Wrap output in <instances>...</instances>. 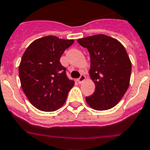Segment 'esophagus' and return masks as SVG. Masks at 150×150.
Instances as JSON below:
<instances>
[{"label":"esophagus","instance_id":"obj_1","mask_svg":"<svg viewBox=\"0 0 150 150\" xmlns=\"http://www.w3.org/2000/svg\"><path fill=\"white\" fill-rule=\"evenodd\" d=\"M85 80H86V76H84V75H81V76H80V78H78L77 79V82L79 83H82Z\"/></svg>","mask_w":150,"mask_h":150}]
</instances>
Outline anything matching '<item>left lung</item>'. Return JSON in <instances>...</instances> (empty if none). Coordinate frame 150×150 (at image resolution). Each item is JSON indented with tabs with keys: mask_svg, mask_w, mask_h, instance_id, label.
Wrapping results in <instances>:
<instances>
[{
	"mask_svg": "<svg viewBox=\"0 0 150 150\" xmlns=\"http://www.w3.org/2000/svg\"><path fill=\"white\" fill-rule=\"evenodd\" d=\"M90 55L91 80L95 91L86 96L87 104L96 110L112 108L124 96L129 85L132 64L120 42L105 34L77 40Z\"/></svg>",
	"mask_w": 150,
	"mask_h": 150,
	"instance_id": "8db88e82",
	"label": "left lung"
}]
</instances>
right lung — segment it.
Returning a JSON list of instances; mask_svg holds the SVG:
<instances>
[{
	"label": "right lung",
	"instance_id": "1",
	"mask_svg": "<svg viewBox=\"0 0 150 150\" xmlns=\"http://www.w3.org/2000/svg\"><path fill=\"white\" fill-rule=\"evenodd\" d=\"M74 40L46 36L35 40L23 53L19 76L23 93L32 105L45 112L60 108L74 85L60 59Z\"/></svg>",
	"mask_w": 150,
	"mask_h": 150
}]
</instances>
